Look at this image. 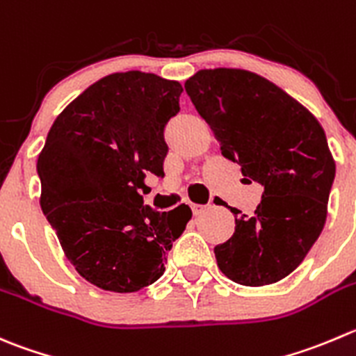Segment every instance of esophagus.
Listing matches in <instances>:
<instances>
[{
    "instance_id": "obj_1",
    "label": "esophagus",
    "mask_w": 356,
    "mask_h": 356,
    "mask_svg": "<svg viewBox=\"0 0 356 356\" xmlns=\"http://www.w3.org/2000/svg\"><path fill=\"white\" fill-rule=\"evenodd\" d=\"M207 209H209V205H196V203H193V205H191V210H193V213H195V216H202V213L205 212Z\"/></svg>"
}]
</instances>
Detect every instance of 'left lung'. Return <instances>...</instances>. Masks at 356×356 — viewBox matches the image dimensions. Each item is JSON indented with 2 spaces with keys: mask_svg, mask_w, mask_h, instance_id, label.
Segmentation results:
<instances>
[{
  "mask_svg": "<svg viewBox=\"0 0 356 356\" xmlns=\"http://www.w3.org/2000/svg\"><path fill=\"white\" fill-rule=\"evenodd\" d=\"M189 99L222 156L264 188L252 216L238 209L234 233L213 248L229 280L261 287L298 268L318 240L336 163L318 120L275 83L243 69H203L186 81Z\"/></svg>",
  "mask_w": 356,
  "mask_h": 356,
  "instance_id": "8db88e82",
  "label": "left lung"
}]
</instances>
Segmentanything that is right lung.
<instances>
[{
	"mask_svg": "<svg viewBox=\"0 0 356 356\" xmlns=\"http://www.w3.org/2000/svg\"><path fill=\"white\" fill-rule=\"evenodd\" d=\"M181 92L151 72L106 76L57 116L38 156L41 210L76 271L99 289L154 284L191 219L184 203L158 212L140 196L147 175H165V127Z\"/></svg>",
	"mask_w": 356,
	"mask_h": 356,
	"instance_id": "1",
	"label": "right lung"
}]
</instances>
